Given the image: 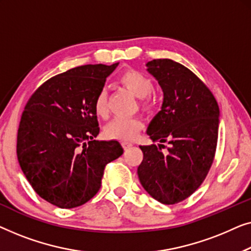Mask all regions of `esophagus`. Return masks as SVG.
I'll list each match as a JSON object with an SVG mask.
<instances>
[{
  "instance_id": "1",
  "label": "esophagus",
  "mask_w": 251,
  "mask_h": 251,
  "mask_svg": "<svg viewBox=\"0 0 251 251\" xmlns=\"http://www.w3.org/2000/svg\"><path fill=\"white\" fill-rule=\"evenodd\" d=\"M122 146H123V148H124V149L126 150V149H128V148H130L133 146V143L132 142H129V141H123L122 142Z\"/></svg>"
}]
</instances>
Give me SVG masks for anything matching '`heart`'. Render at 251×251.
<instances>
[{
    "label": "heart",
    "mask_w": 251,
    "mask_h": 251,
    "mask_svg": "<svg viewBox=\"0 0 251 251\" xmlns=\"http://www.w3.org/2000/svg\"><path fill=\"white\" fill-rule=\"evenodd\" d=\"M119 83L126 87L135 97L143 99L149 97L153 91V83L149 77L135 69L126 70L119 76ZM143 107L149 105V100L143 99ZM94 111L99 117L104 118L108 115V94L101 90L94 99ZM142 128V122L137 117H123L118 116L111 119L104 127V135L109 139L132 140Z\"/></svg>",
    "instance_id": "obj_1"
}]
</instances>
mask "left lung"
<instances>
[{"mask_svg": "<svg viewBox=\"0 0 251 251\" xmlns=\"http://www.w3.org/2000/svg\"><path fill=\"white\" fill-rule=\"evenodd\" d=\"M164 92L161 110L147 134L160 144L140 146L143 160L137 175L144 190L164 204L181 202L204 181L214 161L220 108L216 99L191 70L171 59L147 63ZM168 142L162 153L161 143Z\"/></svg>", "mask_w": 251, "mask_h": 251, "instance_id": "1", "label": "left lung"}]
</instances>
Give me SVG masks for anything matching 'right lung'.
<instances>
[{
	"instance_id": "obj_1",
	"label": "right lung",
	"mask_w": 251,
	"mask_h": 251,
	"mask_svg": "<svg viewBox=\"0 0 251 251\" xmlns=\"http://www.w3.org/2000/svg\"><path fill=\"white\" fill-rule=\"evenodd\" d=\"M85 65L59 74L38 87L21 116L17 156L27 181L59 208L82 206L97 195L105 165L124 152L100 132L94 99L117 68Z\"/></svg>"
}]
</instances>
